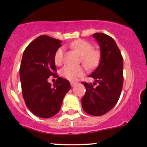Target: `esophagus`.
<instances>
[{
  "mask_svg": "<svg viewBox=\"0 0 147 147\" xmlns=\"http://www.w3.org/2000/svg\"><path fill=\"white\" fill-rule=\"evenodd\" d=\"M76 84H77V83H76V82H70V85H71L72 87L75 86Z\"/></svg>",
  "mask_w": 147,
  "mask_h": 147,
  "instance_id": "obj_1",
  "label": "esophagus"
}]
</instances>
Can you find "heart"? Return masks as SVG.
I'll return each mask as SVG.
<instances>
[{
    "mask_svg": "<svg viewBox=\"0 0 147 147\" xmlns=\"http://www.w3.org/2000/svg\"><path fill=\"white\" fill-rule=\"evenodd\" d=\"M70 47L82 55L83 63L89 68H93L98 65L100 60V53L97 50H94L92 44L84 39L75 40L70 44ZM64 48L61 47L57 50L55 55V62L60 65L63 61ZM61 75L68 80H75L85 72V69L82 65H74L66 64L61 69Z\"/></svg>",
    "mask_w": 147,
    "mask_h": 147,
    "instance_id": "b5f03b06",
    "label": "heart"
}]
</instances>
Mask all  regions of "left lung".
Returning <instances> with one entry per match:
<instances>
[{"instance_id":"1","label":"left lung","mask_w":147,"mask_h":147,"mask_svg":"<svg viewBox=\"0 0 147 147\" xmlns=\"http://www.w3.org/2000/svg\"><path fill=\"white\" fill-rule=\"evenodd\" d=\"M92 36L100 48V61L97 68L89 75L93 84L82 82L86 87L82 97L83 109L88 114L101 116L109 112L117 104L123 86V58L113 38L104 33H95ZM95 82L98 83L93 87Z\"/></svg>"}]
</instances>
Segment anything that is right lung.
Segmentation results:
<instances>
[{
	"label": "right lung",
	"instance_id": "1",
	"mask_svg": "<svg viewBox=\"0 0 147 147\" xmlns=\"http://www.w3.org/2000/svg\"><path fill=\"white\" fill-rule=\"evenodd\" d=\"M61 43L41 35L27 46L22 57L19 72L23 99L29 110L41 118L51 117L59 111L71 87L68 80L56 74L55 55ZM52 75L58 79L54 87L47 82Z\"/></svg>",
	"mask_w": 147,
	"mask_h": 147
}]
</instances>
